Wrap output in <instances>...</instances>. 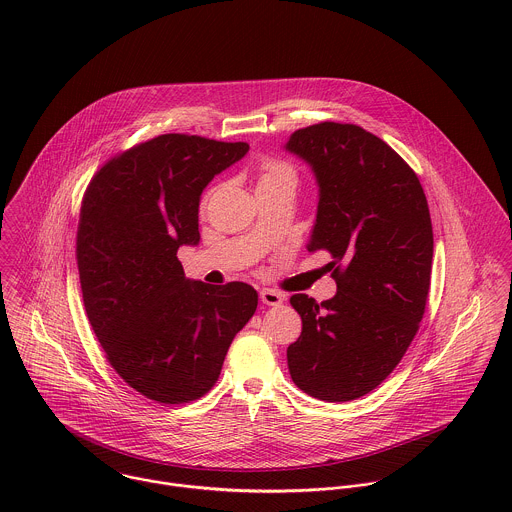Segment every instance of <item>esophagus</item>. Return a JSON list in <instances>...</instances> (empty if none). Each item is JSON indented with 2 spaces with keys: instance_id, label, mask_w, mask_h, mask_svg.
Returning a JSON list of instances; mask_svg holds the SVG:
<instances>
[{
  "instance_id": "34e87169",
  "label": "esophagus",
  "mask_w": 512,
  "mask_h": 512,
  "mask_svg": "<svg viewBox=\"0 0 512 512\" xmlns=\"http://www.w3.org/2000/svg\"><path fill=\"white\" fill-rule=\"evenodd\" d=\"M260 299H262V303H266V305H280V303L284 301V295L280 292H276V290L264 288V290L260 292Z\"/></svg>"
}]
</instances>
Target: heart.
Returning <instances> with one entry per match:
<instances>
[{
	"label": "heart",
	"instance_id": "heart-1",
	"mask_svg": "<svg viewBox=\"0 0 512 512\" xmlns=\"http://www.w3.org/2000/svg\"><path fill=\"white\" fill-rule=\"evenodd\" d=\"M278 181H292V183H295V171L288 163H282V161H276V159H266L260 165L258 187L278 183Z\"/></svg>",
	"mask_w": 512,
	"mask_h": 512
}]
</instances>
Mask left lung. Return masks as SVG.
Wrapping results in <instances>:
<instances>
[{
    "label": "left lung",
    "instance_id": "obj_1",
    "mask_svg": "<svg viewBox=\"0 0 512 512\" xmlns=\"http://www.w3.org/2000/svg\"><path fill=\"white\" fill-rule=\"evenodd\" d=\"M286 149L319 185L309 252L327 250L335 297L290 299L301 335L288 347L297 388L327 402L374 390L402 361L426 311L434 232L410 165L355 124L321 122L293 132Z\"/></svg>",
    "mask_w": 512,
    "mask_h": 512
}]
</instances>
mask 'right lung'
Segmentation results:
<instances>
[{"label":"right lung","mask_w":512,"mask_h":512,"mask_svg":"<svg viewBox=\"0 0 512 512\" xmlns=\"http://www.w3.org/2000/svg\"><path fill=\"white\" fill-rule=\"evenodd\" d=\"M244 142L163 134L110 159L90 181L76 232L88 321L114 370L159 404L207 394L258 293L244 282L185 278L179 246H197L199 203Z\"/></svg>","instance_id":"right-lung-1"}]
</instances>
